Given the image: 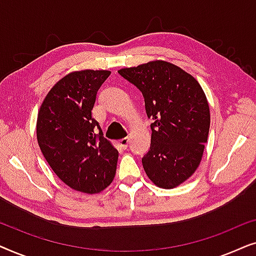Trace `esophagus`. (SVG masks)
Instances as JSON below:
<instances>
[{
    "label": "esophagus",
    "instance_id": "1",
    "mask_svg": "<svg viewBox=\"0 0 256 256\" xmlns=\"http://www.w3.org/2000/svg\"><path fill=\"white\" fill-rule=\"evenodd\" d=\"M128 143H129V138H121L120 141H118V144H120V146H121L122 149H127Z\"/></svg>",
    "mask_w": 256,
    "mask_h": 256
}]
</instances>
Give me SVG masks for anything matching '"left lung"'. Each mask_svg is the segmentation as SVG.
Here are the masks:
<instances>
[{
    "instance_id": "obj_1",
    "label": "left lung",
    "mask_w": 256,
    "mask_h": 256,
    "mask_svg": "<svg viewBox=\"0 0 256 256\" xmlns=\"http://www.w3.org/2000/svg\"><path fill=\"white\" fill-rule=\"evenodd\" d=\"M138 87L152 118V143L143 156L146 176L162 188H174L192 176L202 160L210 130L205 93L191 74L164 60L122 68Z\"/></svg>"
}]
</instances>
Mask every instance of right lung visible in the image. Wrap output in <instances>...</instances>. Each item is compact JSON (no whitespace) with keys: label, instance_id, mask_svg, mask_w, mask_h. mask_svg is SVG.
<instances>
[{"label":"right lung","instance_id":"obj_1","mask_svg":"<svg viewBox=\"0 0 256 256\" xmlns=\"http://www.w3.org/2000/svg\"><path fill=\"white\" fill-rule=\"evenodd\" d=\"M110 71L72 72L52 87L37 118V141L48 166L70 188L98 194L112 183L118 152L92 118Z\"/></svg>","mask_w":256,"mask_h":256}]
</instances>
